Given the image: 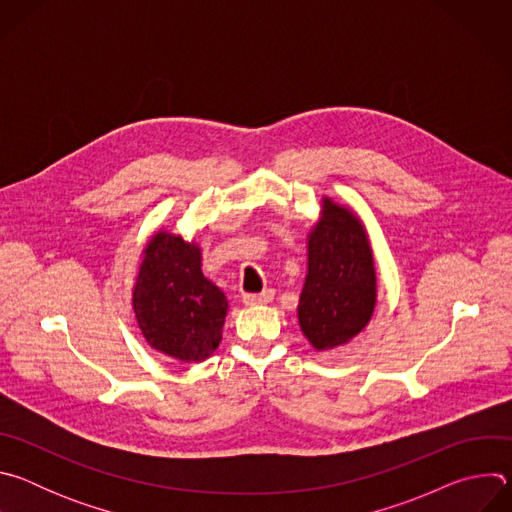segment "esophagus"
<instances>
[{
  "mask_svg": "<svg viewBox=\"0 0 512 512\" xmlns=\"http://www.w3.org/2000/svg\"><path fill=\"white\" fill-rule=\"evenodd\" d=\"M273 300V291H263V294H245L243 296V304L247 308H253V306H263V304H269Z\"/></svg>",
  "mask_w": 512,
  "mask_h": 512,
  "instance_id": "1",
  "label": "esophagus"
}]
</instances>
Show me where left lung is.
Here are the masks:
<instances>
[{"label": "left lung", "instance_id": "8db88e82", "mask_svg": "<svg viewBox=\"0 0 512 512\" xmlns=\"http://www.w3.org/2000/svg\"><path fill=\"white\" fill-rule=\"evenodd\" d=\"M308 233V271L298 322L314 350L348 344L369 326L377 306V267L362 218L348 204L322 196Z\"/></svg>", "mask_w": 512, "mask_h": 512}]
</instances>
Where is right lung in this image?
Listing matches in <instances>:
<instances>
[{
    "label": "right lung",
    "mask_w": 512,
    "mask_h": 512,
    "mask_svg": "<svg viewBox=\"0 0 512 512\" xmlns=\"http://www.w3.org/2000/svg\"><path fill=\"white\" fill-rule=\"evenodd\" d=\"M139 259L131 306L141 336L174 360H206L223 340L229 300L202 273L198 241L160 227Z\"/></svg>",
    "instance_id": "1"
}]
</instances>
